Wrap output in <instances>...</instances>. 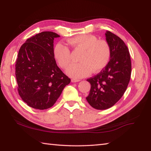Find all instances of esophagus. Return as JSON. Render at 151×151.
Segmentation results:
<instances>
[{"label":"esophagus","instance_id":"obj_1","mask_svg":"<svg viewBox=\"0 0 151 151\" xmlns=\"http://www.w3.org/2000/svg\"><path fill=\"white\" fill-rule=\"evenodd\" d=\"M71 81L72 83H76V82H79L80 81V79H72Z\"/></svg>","mask_w":151,"mask_h":151}]
</instances>
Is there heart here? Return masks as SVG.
Returning a JSON list of instances; mask_svg holds the SVG:
<instances>
[{
    "label": "heart",
    "mask_w": 151,
    "mask_h": 151,
    "mask_svg": "<svg viewBox=\"0 0 151 151\" xmlns=\"http://www.w3.org/2000/svg\"><path fill=\"white\" fill-rule=\"evenodd\" d=\"M73 48L85 50L79 58V63H73L66 69L69 76L75 79L84 78L92 72H97L107 65L110 58L111 50L109 43L103 40H98L92 35H79L67 41ZM53 54L59 65L66 68L71 62V52L68 47L62 42H58Z\"/></svg>",
    "instance_id": "heart-1"
}]
</instances>
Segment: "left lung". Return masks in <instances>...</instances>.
I'll return each instance as SVG.
<instances>
[{"label": "left lung", "instance_id": "8db88e82", "mask_svg": "<svg viewBox=\"0 0 151 151\" xmlns=\"http://www.w3.org/2000/svg\"><path fill=\"white\" fill-rule=\"evenodd\" d=\"M105 36L111 50L110 61L99 73L87 79L91 87L86 99L98 110L109 109L121 99L131 75V60L125 42L109 31Z\"/></svg>", "mask_w": 151, "mask_h": 151}]
</instances>
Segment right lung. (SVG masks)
I'll list each match as a JSON object with an SVG mask.
<instances>
[{
    "mask_svg": "<svg viewBox=\"0 0 151 151\" xmlns=\"http://www.w3.org/2000/svg\"><path fill=\"white\" fill-rule=\"evenodd\" d=\"M59 35L42 32L32 37L20 48L15 63L19 96L33 109L52 107L70 83V79L56 64L53 40Z\"/></svg>",
    "mask_w": 151,
    "mask_h": 151,
    "instance_id": "1",
    "label": "right lung"
}]
</instances>
